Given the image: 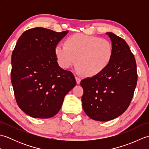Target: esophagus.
<instances>
[{
	"instance_id": "34e87169",
	"label": "esophagus",
	"mask_w": 149,
	"mask_h": 149,
	"mask_svg": "<svg viewBox=\"0 0 149 149\" xmlns=\"http://www.w3.org/2000/svg\"><path fill=\"white\" fill-rule=\"evenodd\" d=\"M75 80H76V82H77V84H79L80 83H81V79L77 77V76H75Z\"/></svg>"
}]
</instances>
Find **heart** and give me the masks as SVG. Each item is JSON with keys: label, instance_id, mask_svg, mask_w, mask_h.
<instances>
[{"label": "heart", "instance_id": "1", "mask_svg": "<svg viewBox=\"0 0 149 149\" xmlns=\"http://www.w3.org/2000/svg\"><path fill=\"white\" fill-rule=\"evenodd\" d=\"M55 54L61 68L68 69L76 64L87 76L99 75L110 64L113 47L109 40L78 33L70 36L66 44L56 45Z\"/></svg>", "mask_w": 149, "mask_h": 149}]
</instances>
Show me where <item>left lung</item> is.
I'll return each mask as SVG.
<instances>
[{
	"label": "left lung",
	"mask_w": 149,
	"mask_h": 149,
	"mask_svg": "<svg viewBox=\"0 0 149 149\" xmlns=\"http://www.w3.org/2000/svg\"><path fill=\"white\" fill-rule=\"evenodd\" d=\"M113 47V56L104 71L81 82L84 93L82 106L90 118L106 122L116 118L127 109L136 86V63L125 41L106 33Z\"/></svg>",
	"instance_id": "1"
}]
</instances>
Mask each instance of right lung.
Segmentation results:
<instances>
[{
  "label": "right lung",
  "mask_w": 149,
  "mask_h": 149,
  "mask_svg": "<svg viewBox=\"0 0 149 149\" xmlns=\"http://www.w3.org/2000/svg\"><path fill=\"white\" fill-rule=\"evenodd\" d=\"M68 31L43 27L27 30L11 56V83L16 101L33 118H49L59 112L65 96L75 85L74 75L57 62L55 48Z\"/></svg>",
  "instance_id": "right-lung-1"
}]
</instances>
